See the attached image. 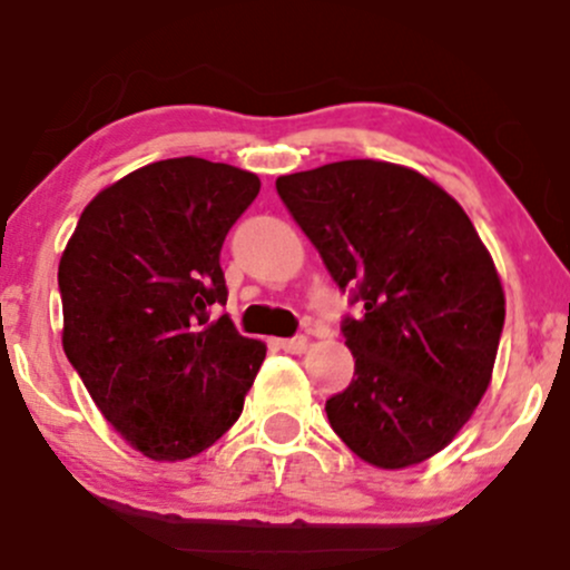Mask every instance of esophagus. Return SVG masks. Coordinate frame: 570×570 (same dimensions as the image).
<instances>
[{
    "mask_svg": "<svg viewBox=\"0 0 570 570\" xmlns=\"http://www.w3.org/2000/svg\"><path fill=\"white\" fill-rule=\"evenodd\" d=\"M278 345L286 353H303L307 348V337L305 335H297V337H289V340H281Z\"/></svg>",
    "mask_w": 570,
    "mask_h": 570,
    "instance_id": "esophagus-1",
    "label": "esophagus"
}]
</instances>
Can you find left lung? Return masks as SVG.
<instances>
[{
	"mask_svg": "<svg viewBox=\"0 0 570 570\" xmlns=\"http://www.w3.org/2000/svg\"><path fill=\"white\" fill-rule=\"evenodd\" d=\"M286 212L322 254L345 316L348 389L326 399L335 434L381 469L440 453L493 375L503 289L458 203L410 168L340 160L276 179Z\"/></svg>",
	"mask_w": 570,
	"mask_h": 570,
	"instance_id": "obj_1",
	"label": "left lung"
}]
</instances>
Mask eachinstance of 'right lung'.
<instances>
[{
  "label": "right lung",
  "instance_id": "obj_1",
  "mask_svg": "<svg viewBox=\"0 0 570 570\" xmlns=\"http://www.w3.org/2000/svg\"><path fill=\"white\" fill-rule=\"evenodd\" d=\"M259 179L171 158L122 176L85 206L58 265L63 351L96 407L153 461H185L238 421L265 362L212 305L219 254Z\"/></svg>",
  "mask_w": 570,
  "mask_h": 570
}]
</instances>
